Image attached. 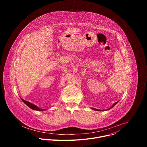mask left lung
I'll list each match as a JSON object with an SVG mask.
<instances>
[{"label":"left lung","mask_w":147,"mask_h":147,"mask_svg":"<svg viewBox=\"0 0 147 147\" xmlns=\"http://www.w3.org/2000/svg\"><path fill=\"white\" fill-rule=\"evenodd\" d=\"M118 102H119V101H117V102H116L114 103L113 105L112 106V107H111L109 109H107V110H109V109H111V108H112L113 107H115V105H116ZM91 109H93V110H94V111H103L102 110H99V109H95V108H91ZM107 110H106V111H107Z\"/></svg>","instance_id":"obj_1"}]
</instances>
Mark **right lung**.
Segmentation results:
<instances>
[{
  "instance_id": "add662e5",
  "label": "right lung",
  "mask_w": 147,
  "mask_h": 147,
  "mask_svg": "<svg viewBox=\"0 0 147 147\" xmlns=\"http://www.w3.org/2000/svg\"><path fill=\"white\" fill-rule=\"evenodd\" d=\"M21 99H22L23 100V102L26 105H27L29 108H30L31 109H33V110H35V111H45L46 109H40L39 108H38L37 106H36L35 105H34L32 103H31V102H29L27 100H24L23 99H22V98H20Z\"/></svg>"
}]
</instances>
